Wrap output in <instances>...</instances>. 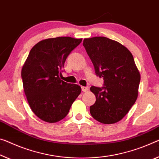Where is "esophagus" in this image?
<instances>
[{
    "instance_id": "1",
    "label": "esophagus",
    "mask_w": 159,
    "mask_h": 159,
    "mask_svg": "<svg viewBox=\"0 0 159 159\" xmlns=\"http://www.w3.org/2000/svg\"><path fill=\"white\" fill-rule=\"evenodd\" d=\"M89 88L88 87V86H82L81 87V90H82V91H84V92H86V91H88V90H89Z\"/></svg>"
}]
</instances>
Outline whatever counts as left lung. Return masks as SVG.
<instances>
[{"label":"left lung","mask_w":159,"mask_h":159,"mask_svg":"<svg viewBox=\"0 0 159 159\" xmlns=\"http://www.w3.org/2000/svg\"><path fill=\"white\" fill-rule=\"evenodd\" d=\"M83 45L95 74L104 80L102 87H90L96 98L90 115L103 124L119 122L137 98L141 78L134 57L125 46L105 37L84 39Z\"/></svg>","instance_id":"left-lung-1"}]
</instances>
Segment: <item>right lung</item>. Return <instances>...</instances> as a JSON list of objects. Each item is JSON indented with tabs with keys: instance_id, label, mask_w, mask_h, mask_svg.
<instances>
[{
	"instance_id": "1",
	"label": "right lung",
	"mask_w": 159,
	"mask_h": 159,
	"mask_svg": "<svg viewBox=\"0 0 159 159\" xmlns=\"http://www.w3.org/2000/svg\"><path fill=\"white\" fill-rule=\"evenodd\" d=\"M81 41L70 37L42 40L32 48L22 66V84L30 107L44 122L64 119L81 92L79 85L60 79L66 58Z\"/></svg>"
}]
</instances>
